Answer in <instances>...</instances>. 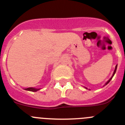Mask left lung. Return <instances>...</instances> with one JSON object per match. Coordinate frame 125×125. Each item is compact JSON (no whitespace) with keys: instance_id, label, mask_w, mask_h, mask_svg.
Here are the masks:
<instances>
[{"instance_id":"8db88e82","label":"left lung","mask_w":125,"mask_h":125,"mask_svg":"<svg viewBox=\"0 0 125 125\" xmlns=\"http://www.w3.org/2000/svg\"><path fill=\"white\" fill-rule=\"evenodd\" d=\"M117 66H118V65H116V66H115V71H114V72H113V75H112V76H111V78H110V79H109V80H108V81H107V82H106V83H105V84L103 86H105V85L108 84V83H110V81H111V79H112V78H113V76H114V75H115V74L116 71V69H117ZM84 88H86V89H88V88H86V87H84ZM89 90H90V89H89Z\"/></svg>"}]
</instances>
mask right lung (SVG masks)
Instances as JSON below:
<instances>
[{
    "label": "right lung",
    "instance_id": "add662e5",
    "mask_svg": "<svg viewBox=\"0 0 125 125\" xmlns=\"http://www.w3.org/2000/svg\"><path fill=\"white\" fill-rule=\"evenodd\" d=\"M25 90H27V91H32V92H36V91H39V89H41L40 88H25L24 89Z\"/></svg>",
    "mask_w": 125,
    "mask_h": 125
}]
</instances>
